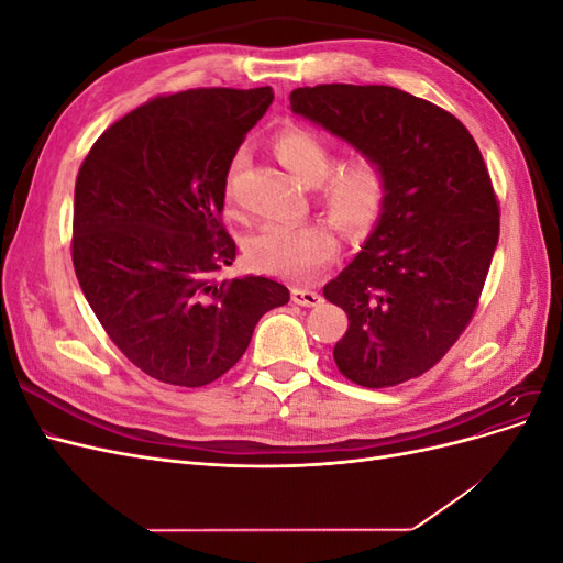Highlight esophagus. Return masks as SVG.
I'll return each instance as SVG.
<instances>
[{
	"label": "esophagus",
	"mask_w": 563,
	"mask_h": 563,
	"mask_svg": "<svg viewBox=\"0 0 563 563\" xmlns=\"http://www.w3.org/2000/svg\"><path fill=\"white\" fill-rule=\"evenodd\" d=\"M291 300L296 305H302V308H317L321 302V296L317 291H310V288H294Z\"/></svg>",
	"instance_id": "obj_1"
}]
</instances>
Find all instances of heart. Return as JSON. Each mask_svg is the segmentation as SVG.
I'll return each mask as SVG.
<instances>
[{"label":"heart","mask_w":563,"mask_h":563,"mask_svg":"<svg viewBox=\"0 0 563 563\" xmlns=\"http://www.w3.org/2000/svg\"><path fill=\"white\" fill-rule=\"evenodd\" d=\"M275 155L300 183H319V207L347 236H364L380 220L389 176L376 155L360 152L333 166V145L310 129L282 131L275 139ZM244 251L255 269L305 282L335 261L338 236L331 225L317 220L300 225L269 223L249 236Z\"/></svg>","instance_id":"obj_1"}]
</instances>
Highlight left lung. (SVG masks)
Wrapping results in <instances>:
<instances>
[{"label":"left lung","instance_id":"1","mask_svg":"<svg viewBox=\"0 0 563 563\" xmlns=\"http://www.w3.org/2000/svg\"><path fill=\"white\" fill-rule=\"evenodd\" d=\"M291 110L376 155L389 176L376 230L323 286L350 321L338 371L373 389L418 378L467 329L498 246L482 152L451 112L395 87L319 84L291 91Z\"/></svg>","mask_w":563,"mask_h":563}]
</instances>
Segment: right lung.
<instances>
[{"label":"right lung","mask_w":563,"mask_h":563,"mask_svg":"<svg viewBox=\"0 0 563 563\" xmlns=\"http://www.w3.org/2000/svg\"><path fill=\"white\" fill-rule=\"evenodd\" d=\"M269 87L157 96L114 122L81 162L73 263L112 343L150 378L201 387L288 302L267 277L220 279L236 246L220 213L230 164L269 108Z\"/></svg>","instance_id":"add662e5"}]
</instances>
